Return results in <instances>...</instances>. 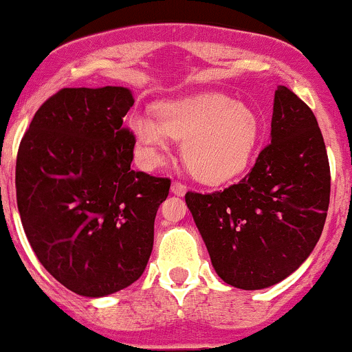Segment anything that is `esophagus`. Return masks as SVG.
Wrapping results in <instances>:
<instances>
[{
  "label": "esophagus",
  "mask_w": 352,
  "mask_h": 352,
  "mask_svg": "<svg viewBox=\"0 0 352 352\" xmlns=\"http://www.w3.org/2000/svg\"><path fill=\"white\" fill-rule=\"evenodd\" d=\"M171 191H173V193H175V195H177V197H183V195L188 191V186H186V184L179 183V181H173Z\"/></svg>",
  "instance_id": "esophagus-1"
}]
</instances>
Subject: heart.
I'll return each mask as SVG.
<instances>
[{
	"label": "heart",
	"mask_w": 352,
	"mask_h": 352,
	"mask_svg": "<svg viewBox=\"0 0 352 352\" xmlns=\"http://www.w3.org/2000/svg\"><path fill=\"white\" fill-rule=\"evenodd\" d=\"M130 132L146 166H159L171 146L183 140V161L203 183H222L245 169L254 154L261 120L249 104L223 93H203L164 101L157 118L133 115Z\"/></svg>",
	"instance_id": "heart-1"
}]
</instances>
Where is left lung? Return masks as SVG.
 <instances>
[{
	"label": "left lung",
	"instance_id": "obj_1",
	"mask_svg": "<svg viewBox=\"0 0 352 352\" xmlns=\"http://www.w3.org/2000/svg\"><path fill=\"white\" fill-rule=\"evenodd\" d=\"M331 168L314 111L286 86L274 91L271 142L237 184L184 200L217 274L241 289L273 286L298 270L320 239Z\"/></svg>",
	"mask_w": 352,
	"mask_h": 352
}]
</instances>
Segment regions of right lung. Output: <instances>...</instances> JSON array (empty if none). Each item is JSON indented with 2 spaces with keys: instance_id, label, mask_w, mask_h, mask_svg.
<instances>
[{
  "instance_id": "1",
  "label": "right lung",
  "mask_w": 352,
  "mask_h": 352,
  "mask_svg": "<svg viewBox=\"0 0 352 352\" xmlns=\"http://www.w3.org/2000/svg\"><path fill=\"white\" fill-rule=\"evenodd\" d=\"M133 104L122 86L64 88L35 113L16 155L21 226L42 266L71 292L111 295L142 276L171 179L130 169Z\"/></svg>"
}]
</instances>
